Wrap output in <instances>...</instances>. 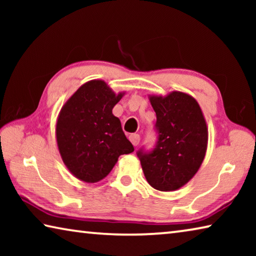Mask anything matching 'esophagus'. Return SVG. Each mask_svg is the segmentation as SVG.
Here are the masks:
<instances>
[{"label": "esophagus", "mask_w": 256, "mask_h": 256, "mask_svg": "<svg viewBox=\"0 0 256 256\" xmlns=\"http://www.w3.org/2000/svg\"><path fill=\"white\" fill-rule=\"evenodd\" d=\"M128 138H130V141L132 142V144L134 146H136L138 144H140V136H138V134L133 133V134H131V136H128Z\"/></svg>", "instance_id": "1"}]
</instances>
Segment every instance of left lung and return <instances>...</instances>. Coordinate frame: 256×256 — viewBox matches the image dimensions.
<instances>
[{"mask_svg": "<svg viewBox=\"0 0 256 256\" xmlns=\"http://www.w3.org/2000/svg\"><path fill=\"white\" fill-rule=\"evenodd\" d=\"M157 115L158 141L149 154L138 151L146 182L162 192H172L193 178L204 160L208 126L196 98L182 92L149 94Z\"/></svg>", "mask_w": 256, "mask_h": 256, "instance_id": "obj_1", "label": "left lung"}]
</instances>
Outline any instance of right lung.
I'll return each mask as SVG.
<instances>
[{
    "mask_svg": "<svg viewBox=\"0 0 256 256\" xmlns=\"http://www.w3.org/2000/svg\"><path fill=\"white\" fill-rule=\"evenodd\" d=\"M125 94L104 80L82 84L62 106L56 120V142L71 174L96 183L110 174L120 154L134 151L112 108Z\"/></svg>",
    "mask_w": 256,
    "mask_h": 256,
    "instance_id": "obj_1",
    "label": "right lung"
}]
</instances>
